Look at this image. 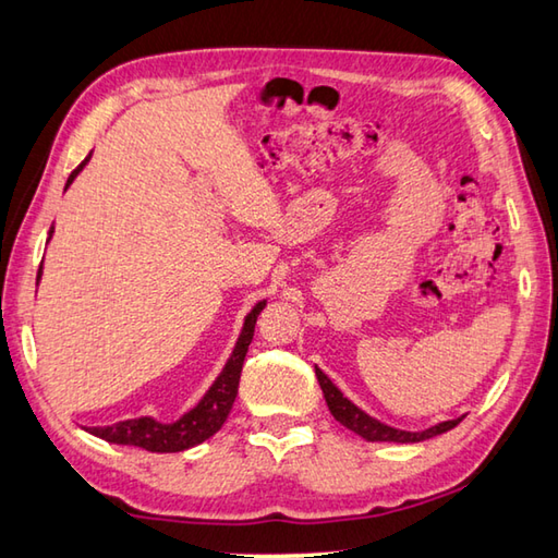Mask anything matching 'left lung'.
Instances as JSON below:
<instances>
[{
	"label": "left lung",
	"mask_w": 558,
	"mask_h": 558,
	"mask_svg": "<svg viewBox=\"0 0 558 558\" xmlns=\"http://www.w3.org/2000/svg\"><path fill=\"white\" fill-rule=\"evenodd\" d=\"M314 373H317V380L322 385L324 400H327L329 412L333 414V420L341 422L347 429L356 432L359 437H363L366 441H398V444L424 441V439L437 437V434H444V432L453 429L456 424L463 420V417H456V420H449V422L434 424V427L424 429V432L395 429V427H388V424L373 420L371 414H366L361 408H356V404H353L349 398H343V392L327 376H324V373L317 366H314Z\"/></svg>",
	"instance_id": "obj_1"
}]
</instances>
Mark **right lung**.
Listing matches in <instances>:
<instances>
[{"label":"right lung","instance_id":"right-lung-1","mask_svg":"<svg viewBox=\"0 0 558 558\" xmlns=\"http://www.w3.org/2000/svg\"><path fill=\"white\" fill-rule=\"evenodd\" d=\"M87 160L89 156L73 170V173H70L65 187H70V182H73L80 170L85 168ZM50 234H53V229H50ZM38 278H40V270H38ZM263 307H266V300L258 302V305L248 312L244 329H241V337L236 341L234 353H231L227 361L225 371H221L219 378L211 383V388L207 390L205 398H202L190 412L182 414L178 422L163 424V422H156L154 417H138V420L117 422L111 424V427H89L87 432L109 444H126V447H141L156 453L185 451L209 439L211 434H217L221 429V424L227 422L231 404L236 400L241 368H244L248 343L253 339V329H256V319Z\"/></svg>","mask_w":558,"mask_h":558}]
</instances>
